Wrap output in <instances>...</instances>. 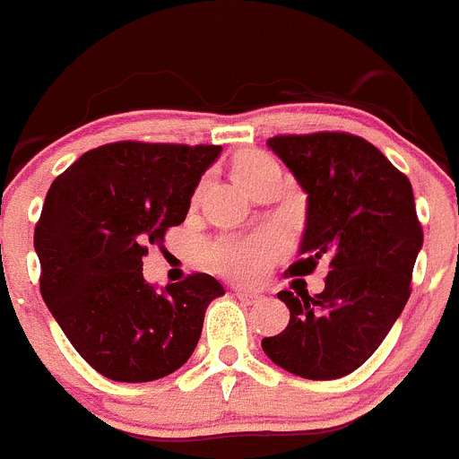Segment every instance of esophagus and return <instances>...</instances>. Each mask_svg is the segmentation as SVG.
I'll use <instances>...</instances> for the list:
<instances>
[{
  "label": "esophagus",
  "instance_id": "obj_1",
  "mask_svg": "<svg viewBox=\"0 0 459 459\" xmlns=\"http://www.w3.org/2000/svg\"><path fill=\"white\" fill-rule=\"evenodd\" d=\"M234 296H237L241 303H246V306H253V303L262 301V294H259V291H250V290H234Z\"/></svg>",
  "mask_w": 459,
  "mask_h": 459
}]
</instances>
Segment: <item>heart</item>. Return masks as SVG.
Listing matches in <instances>:
<instances>
[{"label":"heart","instance_id":"heart-1","mask_svg":"<svg viewBox=\"0 0 459 459\" xmlns=\"http://www.w3.org/2000/svg\"><path fill=\"white\" fill-rule=\"evenodd\" d=\"M269 169H280L266 153H248L234 165V174L243 188ZM285 250V241L278 232H257L248 237H218L206 246L204 257L211 266L234 280H257L266 273Z\"/></svg>","mask_w":459,"mask_h":459}]
</instances>
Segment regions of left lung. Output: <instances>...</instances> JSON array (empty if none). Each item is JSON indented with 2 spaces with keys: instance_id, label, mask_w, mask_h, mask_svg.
<instances>
[{
  "instance_id": "8db88e82",
  "label": "left lung",
  "mask_w": 459,
  "mask_h": 459,
  "mask_svg": "<svg viewBox=\"0 0 459 459\" xmlns=\"http://www.w3.org/2000/svg\"><path fill=\"white\" fill-rule=\"evenodd\" d=\"M307 195L306 232L290 275L326 264V287L280 291L290 324L262 350L303 379H340L386 338L411 294L423 246L409 179L351 133L275 135L266 142Z\"/></svg>"
}]
</instances>
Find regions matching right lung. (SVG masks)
<instances>
[{
    "instance_id": "obj_1",
    "label": "right lung",
    "mask_w": 459,
    "mask_h": 459,
    "mask_svg": "<svg viewBox=\"0 0 459 459\" xmlns=\"http://www.w3.org/2000/svg\"><path fill=\"white\" fill-rule=\"evenodd\" d=\"M216 144L112 142L52 181L34 230L40 296L66 338L112 381H153L197 347L209 303L225 294L209 273L156 290L142 257L181 225Z\"/></svg>"
}]
</instances>
